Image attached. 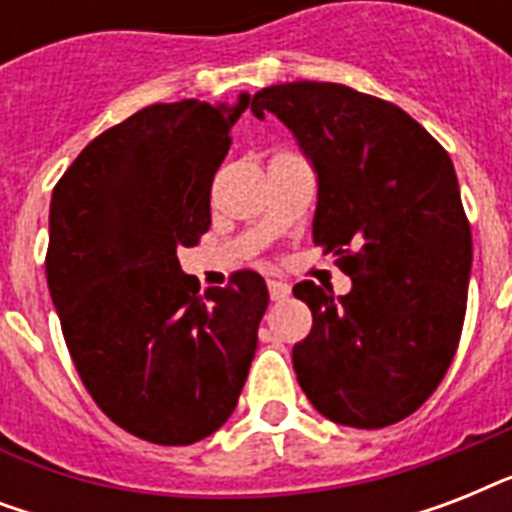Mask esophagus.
I'll return each mask as SVG.
<instances>
[{"label": "esophagus", "mask_w": 512, "mask_h": 512, "mask_svg": "<svg viewBox=\"0 0 512 512\" xmlns=\"http://www.w3.org/2000/svg\"><path fill=\"white\" fill-rule=\"evenodd\" d=\"M268 292H271V300L279 303V300H287L292 289H289V284H284V281H268Z\"/></svg>", "instance_id": "obj_1"}]
</instances>
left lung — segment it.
I'll return each instance as SVG.
<instances>
[{"label":"left lung","mask_w":512,"mask_h":512,"mask_svg":"<svg viewBox=\"0 0 512 512\" xmlns=\"http://www.w3.org/2000/svg\"><path fill=\"white\" fill-rule=\"evenodd\" d=\"M265 111L316 172L313 244L353 281L348 295L292 289L313 313L297 382L337 425H393L444 380L465 321L473 239L452 159L406 111L345 84H273L252 98Z\"/></svg>","instance_id":"1"}]
</instances>
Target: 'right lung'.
Returning <instances> with one entry per match:
<instances>
[{"instance_id": "1", "label": "right lung", "mask_w": 512, "mask_h": 512, "mask_svg": "<svg viewBox=\"0 0 512 512\" xmlns=\"http://www.w3.org/2000/svg\"><path fill=\"white\" fill-rule=\"evenodd\" d=\"M156 103L95 138L50 201L47 287L95 404L132 436L185 446L236 409L268 308L260 273L225 289L180 268L209 231V188L249 108Z\"/></svg>"}]
</instances>
